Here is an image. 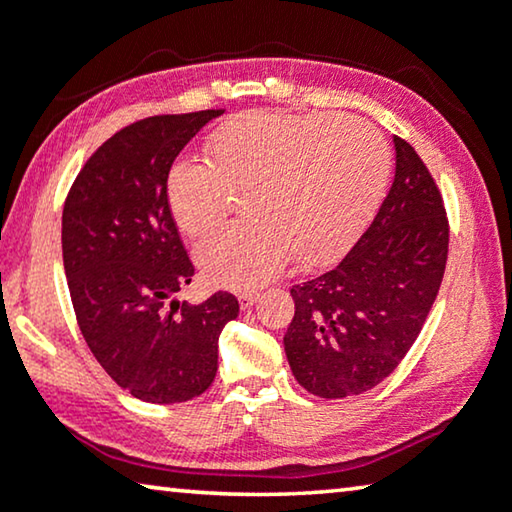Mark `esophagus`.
<instances>
[{
	"mask_svg": "<svg viewBox=\"0 0 512 512\" xmlns=\"http://www.w3.org/2000/svg\"><path fill=\"white\" fill-rule=\"evenodd\" d=\"M257 298H259V294H255V291H243V294H239L241 310H250V307L255 305Z\"/></svg>",
	"mask_w": 512,
	"mask_h": 512,
	"instance_id": "34e87169",
	"label": "esophagus"
}]
</instances>
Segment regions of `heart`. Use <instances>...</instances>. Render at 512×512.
Returning a JSON list of instances; mask_svg holds the SVG:
<instances>
[{
	"label": "heart",
	"mask_w": 512,
	"mask_h": 512,
	"mask_svg": "<svg viewBox=\"0 0 512 512\" xmlns=\"http://www.w3.org/2000/svg\"><path fill=\"white\" fill-rule=\"evenodd\" d=\"M205 161H177L166 205L186 237L223 221L241 193V223L196 250L216 287L253 289L294 255L300 269L342 257L376 214L392 175L385 136L355 116L248 111L225 120L205 143Z\"/></svg>",
	"instance_id": "1"
}]
</instances>
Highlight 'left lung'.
Segmentation results:
<instances>
[{"mask_svg": "<svg viewBox=\"0 0 512 512\" xmlns=\"http://www.w3.org/2000/svg\"><path fill=\"white\" fill-rule=\"evenodd\" d=\"M396 175L369 230L335 269L291 287L289 367L321 399L362 394L415 344L440 291L449 218L433 175L394 136Z\"/></svg>", "mask_w": 512, "mask_h": 512, "instance_id": "1", "label": "left lung"}]
</instances>
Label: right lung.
<instances>
[{
  "mask_svg": "<svg viewBox=\"0 0 512 512\" xmlns=\"http://www.w3.org/2000/svg\"><path fill=\"white\" fill-rule=\"evenodd\" d=\"M225 109L166 113L127 125L97 148L63 205V269L81 335L136 399L182 403L214 383L218 335L239 300H170L196 266L166 205L177 154Z\"/></svg>",
  "mask_w": 512,
  "mask_h": 512,
  "instance_id": "obj_1",
  "label": "right lung"
}]
</instances>
